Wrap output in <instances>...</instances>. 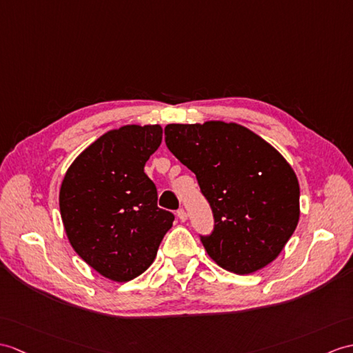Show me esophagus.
Listing matches in <instances>:
<instances>
[{"label":"esophagus","mask_w":353,"mask_h":353,"mask_svg":"<svg viewBox=\"0 0 353 353\" xmlns=\"http://www.w3.org/2000/svg\"><path fill=\"white\" fill-rule=\"evenodd\" d=\"M176 214H177V218H179L180 221H186L188 215H186V210H185V209L180 208V209L176 212Z\"/></svg>","instance_id":"1"}]
</instances>
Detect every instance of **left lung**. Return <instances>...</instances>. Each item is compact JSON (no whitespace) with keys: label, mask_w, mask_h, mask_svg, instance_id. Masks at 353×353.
<instances>
[{"label":"left lung","mask_w":353,"mask_h":353,"mask_svg":"<svg viewBox=\"0 0 353 353\" xmlns=\"http://www.w3.org/2000/svg\"><path fill=\"white\" fill-rule=\"evenodd\" d=\"M163 132L212 209L214 228L199 234L209 256L239 275L269 265L298 225L299 183L292 167L236 123L168 125Z\"/></svg>","instance_id":"8db88e82"}]
</instances>
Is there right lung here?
Instances as JSON below:
<instances>
[{
	"instance_id": "right-lung-1",
	"label": "right lung",
	"mask_w": 353,
	"mask_h": 353,
	"mask_svg": "<svg viewBox=\"0 0 353 353\" xmlns=\"http://www.w3.org/2000/svg\"><path fill=\"white\" fill-rule=\"evenodd\" d=\"M162 141L161 126H123L102 135L64 176L60 212L73 250L114 281L143 274L157 257L174 214L158 208L144 173Z\"/></svg>"
}]
</instances>
